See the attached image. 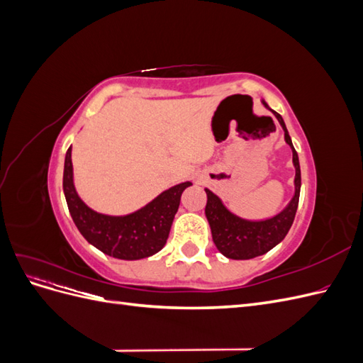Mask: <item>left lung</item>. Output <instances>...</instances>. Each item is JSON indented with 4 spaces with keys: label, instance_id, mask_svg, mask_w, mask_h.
<instances>
[{
    "label": "left lung",
    "instance_id": "1",
    "mask_svg": "<svg viewBox=\"0 0 363 363\" xmlns=\"http://www.w3.org/2000/svg\"><path fill=\"white\" fill-rule=\"evenodd\" d=\"M262 103L267 108H269L265 100H262ZM271 112L280 123L284 131V140H286V144L292 150V163L295 168L294 196L289 204L276 216L260 219V221H250V219H244L233 213L216 194L206 188L204 191L207 194V204L204 212L208 225H211L212 239L218 251L228 259H255L257 256L265 255V252L279 245L284 239V236L288 235L289 228L294 223L296 207H298L301 189V171L298 155H296V151L292 145V140L288 133L286 125H284L283 118L277 112Z\"/></svg>",
    "mask_w": 363,
    "mask_h": 363
}]
</instances>
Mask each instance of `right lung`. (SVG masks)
Returning a JSON list of instances; mask_svg holds the SVG:
<instances>
[{
  "label": "right lung",
  "mask_w": 363,
  "mask_h": 363,
  "mask_svg": "<svg viewBox=\"0 0 363 363\" xmlns=\"http://www.w3.org/2000/svg\"><path fill=\"white\" fill-rule=\"evenodd\" d=\"M69 147L65 156L63 192L72 221L83 238L104 255L123 260H139L159 252L169 235L182 194L191 182L175 184L144 207L127 215H106L94 211L77 194Z\"/></svg>",
  "instance_id": "1"
}]
</instances>
